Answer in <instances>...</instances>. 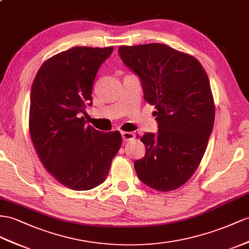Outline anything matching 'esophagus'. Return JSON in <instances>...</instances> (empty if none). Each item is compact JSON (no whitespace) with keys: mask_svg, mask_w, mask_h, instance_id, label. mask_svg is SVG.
Here are the masks:
<instances>
[{"mask_svg":"<svg viewBox=\"0 0 249 249\" xmlns=\"http://www.w3.org/2000/svg\"><path fill=\"white\" fill-rule=\"evenodd\" d=\"M121 135H122V139H123L124 142L131 141V140L135 139V135H133L132 132H129V131H122V132H121Z\"/></svg>","mask_w":249,"mask_h":249,"instance_id":"34e87169","label":"esophagus"}]
</instances>
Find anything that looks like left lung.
Returning a JSON list of instances; mask_svg holds the SVG:
<instances>
[{"mask_svg": "<svg viewBox=\"0 0 249 249\" xmlns=\"http://www.w3.org/2000/svg\"><path fill=\"white\" fill-rule=\"evenodd\" d=\"M120 58L139 75L144 99L155 105L157 135L141 138L146 152L135 162L144 184L169 191L195 174L214 122V103L205 69L193 55L160 43L120 46Z\"/></svg>", "mask_w": 249, "mask_h": 249, "instance_id": "obj_1", "label": "left lung"}]
</instances>
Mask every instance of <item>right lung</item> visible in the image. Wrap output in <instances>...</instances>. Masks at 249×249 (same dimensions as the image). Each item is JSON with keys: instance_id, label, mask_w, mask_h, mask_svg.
I'll list each match as a JSON object with an SVG mask.
<instances>
[{"instance_id": "right-lung-1", "label": "right lung", "mask_w": 249, "mask_h": 249, "mask_svg": "<svg viewBox=\"0 0 249 249\" xmlns=\"http://www.w3.org/2000/svg\"><path fill=\"white\" fill-rule=\"evenodd\" d=\"M113 47H73L42 64L31 86L29 132L44 167L65 187L89 190L107 178L122 145L117 131L87 125L99 68Z\"/></svg>"}]
</instances>
